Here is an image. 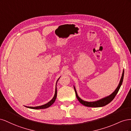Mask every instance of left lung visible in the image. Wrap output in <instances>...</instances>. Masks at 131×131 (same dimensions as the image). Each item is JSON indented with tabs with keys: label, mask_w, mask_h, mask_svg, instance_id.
I'll list each match as a JSON object with an SVG mask.
<instances>
[{
	"label": "left lung",
	"mask_w": 131,
	"mask_h": 131,
	"mask_svg": "<svg viewBox=\"0 0 131 131\" xmlns=\"http://www.w3.org/2000/svg\"><path fill=\"white\" fill-rule=\"evenodd\" d=\"M124 70H123V73H122V77H121V78L119 84H118L116 89L115 90L114 92L112 94H111L110 96L102 98L100 100H98L97 101H95V102H86V101H84L82 100L78 96V95L77 92V91H76V90H75V87L74 86L75 94H76V97L78 100V101H79V102H80V103L82 104V105H84L86 106H89V107H102V106H104L107 105L108 104H109V103L112 102L114 100V98L115 97L116 95L117 94V92H118V90H119L120 87H121V86L122 84L123 79H124Z\"/></svg>",
	"instance_id": "1"
}]
</instances>
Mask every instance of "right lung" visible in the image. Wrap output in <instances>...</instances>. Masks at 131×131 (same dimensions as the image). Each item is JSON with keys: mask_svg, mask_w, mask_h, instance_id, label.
<instances>
[{"mask_svg": "<svg viewBox=\"0 0 131 131\" xmlns=\"http://www.w3.org/2000/svg\"><path fill=\"white\" fill-rule=\"evenodd\" d=\"M59 79L57 80V82H56V85H57V83L58 80H59ZM57 97V88H56V90H55V93H54V96L53 97V98L49 102L47 103L44 104V105H42L41 106H35V107H31V106H26L27 108H30V109H46L47 108H49V106H50L51 105H52L53 103L55 102V100H56Z\"/></svg>", "mask_w": 131, "mask_h": 131, "instance_id": "right-lung-1", "label": "right lung"}]
</instances>
